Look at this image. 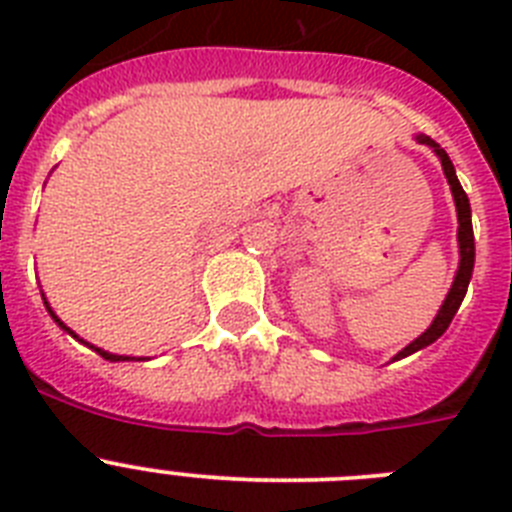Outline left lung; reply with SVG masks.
I'll return each mask as SVG.
<instances>
[{"mask_svg":"<svg viewBox=\"0 0 512 512\" xmlns=\"http://www.w3.org/2000/svg\"><path fill=\"white\" fill-rule=\"evenodd\" d=\"M418 140H420V143H425V146H431L433 151H436V156L441 158L443 174H446V179H449V184H451V192H454L456 215H459V253H461V261H459V271H456L454 284H451V292H449V295H446V300H443L441 310H438V315H436V320H433V323H431V328L425 330V333L420 338H415V341L410 343L408 348H402V351L395 356V359H402V356L415 354V351H420V348H423V346H431V343L436 341V338H441L443 333H446V328H449L451 320H454L456 310H459L461 300H464V295H467L469 279H472V269H474L472 210H469L467 192L461 189L459 179H456V171H454V164H451L449 153L443 151V148L438 146V143L431 138V135H418Z\"/></svg>","mask_w":512,"mask_h":512,"instance_id":"obj_1","label":"left lung"}]
</instances>
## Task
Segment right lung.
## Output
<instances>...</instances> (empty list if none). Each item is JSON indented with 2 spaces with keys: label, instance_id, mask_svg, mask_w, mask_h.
<instances>
[{
  "label": "right lung",
  "instance_id": "right-lung-1",
  "mask_svg": "<svg viewBox=\"0 0 512 512\" xmlns=\"http://www.w3.org/2000/svg\"><path fill=\"white\" fill-rule=\"evenodd\" d=\"M45 307H48V305H45ZM48 312H51V315H53V310H51V307H48ZM53 320H56V323L61 325L63 330H69V328H66V325L61 323V320L56 318V315H53ZM69 333H71V330H69ZM92 348H94V346H92ZM94 351H97V354L102 356V359H107V361H128V356H115V354H107V351H102V348H94Z\"/></svg>",
  "mask_w": 512,
  "mask_h": 512
}]
</instances>
